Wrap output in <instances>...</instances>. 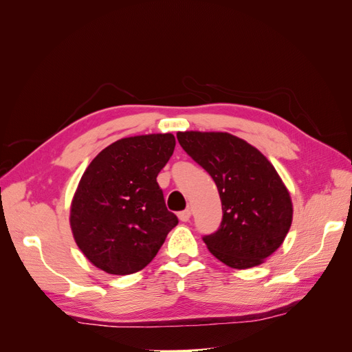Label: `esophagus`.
Returning <instances> with one entry per match:
<instances>
[{"label": "esophagus", "mask_w": 352, "mask_h": 352, "mask_svg": "<svg viewBox=\"0 0 352 352\" xmlns=\"http://www.w3.org/2000/svg\"><path fill=\"white\" fill-rule=\"evenodd\" d=\"M190 214H192V211H190L189 208H186V210H184V211H180L177 216H179V219L182 220V221H189Z\"/></svg>", "instance_id": "obj_1"}]
</instances>
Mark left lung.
I'll use <instances>...</instances> for the list:
<instances>
[{"label":"left lung","instance_id":"8db88e82","mask_svg":"<svg viewBox=\"0 0 352 352\" xmlns=\"http://www.w3.org/2000/svg\"><path fill=\"white\" fill-rule=\"evenodd\" d=\"M188 155L217 186L223 219L204 236L208 251L232 269L255 267L283 243L292 199L273 164L257 148L228 132H177Z\"/></svg>","mask_w":352,"mask_h":352}]
</instances>
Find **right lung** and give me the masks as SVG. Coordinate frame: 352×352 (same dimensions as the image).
Here are the masks:
<instances>
[{"instance_id":"1","label":"right lung","mask_w":352,"mask_h":352,"mask_svg":"<svg viewBox=\"0 0 352 352\" xmlns=\"http://www.w3.org/2000/svg\"><path fill=\"white\" fill-rule=\"evenodd\" d=\"M175 145L172 133L123 138L83 172L72 199L70 228L95 267L119 276L142 270L179 223L157 184Z\"/></svg>"}]
</instances>
